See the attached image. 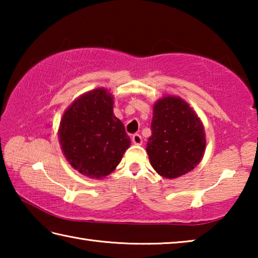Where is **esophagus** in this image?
Wrapping results in <instances>:
<instances>
[{
  "instance_id": "obj_1",
  "label": "esophagus",
  "mask_w": 258,
  "mask_h": 258,
  "mask_svg": "<svg viewBox=\"0 0 258 258\" xmlns=\"http://www.w3.org/2000/svg\"><path fill=\"white\" fill-rule=\"evenodd\" d=\"M132 142L135 146H141L142 145V137L140 134H134L132 137Z\"/></svg>"
}]
</instances>
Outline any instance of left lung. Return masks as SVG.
<instances>
[{
  "instance_id": "8db88e82",
  "label": "left lung",
  "mask_w": 258,
  "mask_h": 258,
  "mask_svg": "<svg viewBox=\"0 0 258 258\" xmlns=\"http://www.w3.org/2000/svg\"><path fill=\"white\" fill-rule=\"evenodd\" d=\"M147 154L152 168L165 178L191 172L202 161L206 134L202 119L176 95H165L154 104Z\"/></svg>"
}]
</instances>
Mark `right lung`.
Masks as SVG:
<instances>
[{"instance_id":"right-lung-1","label":"right lung","mask_w":258,"mask_h":258,"mask_svg":"<svg viewBox=\"0 0 258 258\" xmlns=\"http://www.w3.org/2000/svg\"><path fill=\"white\" fill-rule=\"evenodd\" d=\"M58 138L72 167L97 180L115 171L131 146L123 123L113 115V95L104 87L83 93L69 104Z\"/></svg>"}]
</instances>
